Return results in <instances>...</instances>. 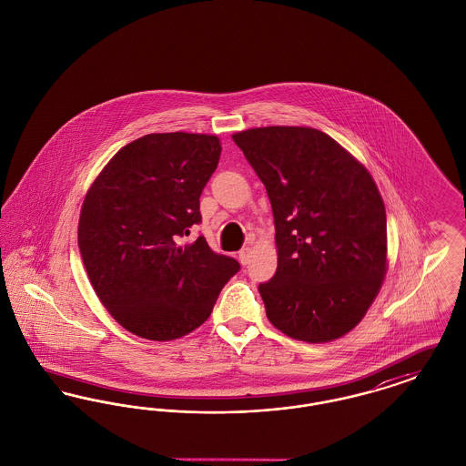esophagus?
Returning a JSON list of instances; mask_svg holds the SVG:
<instances>
[{"mask_svg":"<svg viewBox=\"0 0 466 466\" xmlns=\"http://www.w3.org/2000/svg\"><path fill=\"white\" fill-rule=\"evenodd\" d=\"M249 253H251V249H249V248H243V249L239 251V255H238V257H239V262H241L243 266H246V264L249 262Z\"/></svg>","mask_w":466,"mask_h":466,"instance_id":"esophagus-1","label":"esophagus"}]
</instances>
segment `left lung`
Returning a JSON list of instances; mask_svg holds the SVG:
<instances>
[{"label":"left lung","instance_id":"8db88e82","mask_svg":"<svg viewBox=\"0 0 466 466\" xmlns=\"http://www.w3.org/2000/svg\"><path fill=\"white\" fill-rule=\"evenodd\" d=\"M232 139L272 206L278 268L258 285L268 321L306 342L353 330L386 274V209L374 179L318 129L272 126Z\"/></svg>","mask_w":466,"mask_h":466}]
</instances>
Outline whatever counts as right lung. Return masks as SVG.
<instances>
[{"instance_id": "1", "label": "right lung", "mask_w": 466, "mask_h": 466, "mask_svg": "<svg viewBox=\"0 0 466 466\" xmlns=\"http://www.w3.org/2000/svg\"><path fill=\"white\" fill-rule=\"evenodd\" d=\"M222 154L217 136L147 134L120 148L86 196L78 248L90 285L129 332L173 340L211 314L241 268L199 236L200 194Z\"/></svg>"}]
</instances>
